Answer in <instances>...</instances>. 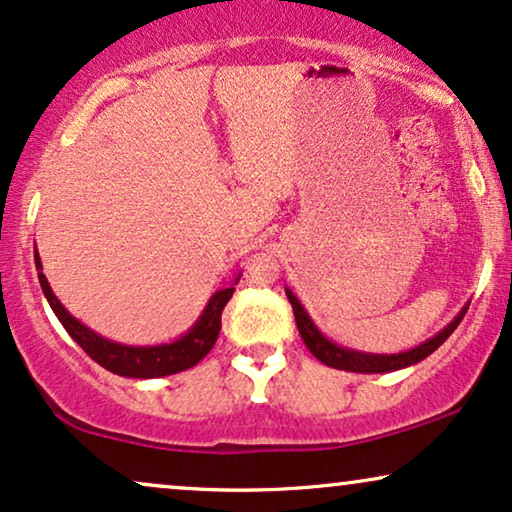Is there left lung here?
I'll return each instance as SVG.
<instances>
[{
    "label": "left lung",
    "instance_id": "obj_1",
    "mask_svg": "<svg viewBox=\"0 0 512 512\" xmlns=\"http://www.w3.org/2000/svg\"><path fill=\"white\" fill-rule=\"evenodd\" d=\"M287 298H289L291 308H294L298 334H301L303 343L308 345L310 353H313L322 364H327V367L355 371V374H386V371H397V369L411 367V364L426 360L428 355H433L435 350L440 348V345L447 341L451 334H454V329L459 327L463 315H466V310H468V305H466V308H463L461 313L440 331V334L428 338L426 343L416 345L414 350H407V353H397V355H371V353H357V350L341 348L338 343L329 341V338L315 327V322L310 320V315L305 313V308L301 305V301L294 296V291L287 289Z\"/></svg>",
    "mask_w": 512,
    "mask_h": 512
}]
</instances>
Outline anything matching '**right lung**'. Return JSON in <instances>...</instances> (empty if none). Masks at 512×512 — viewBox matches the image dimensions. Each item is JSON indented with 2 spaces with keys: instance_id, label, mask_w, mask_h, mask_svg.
<instances>
[{
  "instance_id": "obj_1",
  "label": "right lung",
  "mask_w": 512,
  "mask_h": 512,
  "mask_svg": "<svg viewBox=\"0 0 512 512\" xmlns=\"http://www.w3.org/2000/svg\"><path fill=\"white\" fill-rule=\"evenodd\" d=\"M35 263L39 270L37 272L39 284H42L46 301H49L51 310L56 313L58 320H61L65 331H68V334L82 345V350L91 357V360L112 371V374L129 376V378H159V376H171V374H178V371L195 367V364L202 360L211 348H214L218 331H221V313L225 303L232 298V291H235V287L216 291V294L209 298L204 313L199 315V320L192 324L188 334H183L174 343L124 345V343H115V341H108V338L98 336L96 331H91L89 327H84L82 322L75 320V317L63 308V303L58 301L56 294H53L49 282H46L42 272V261H39L37 251H35Z\"/></svg>"
}]
</instances>
